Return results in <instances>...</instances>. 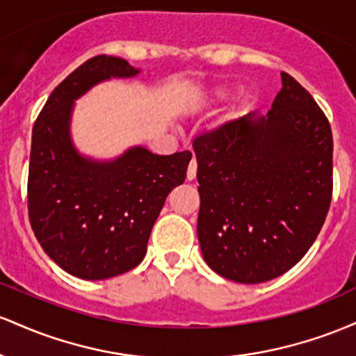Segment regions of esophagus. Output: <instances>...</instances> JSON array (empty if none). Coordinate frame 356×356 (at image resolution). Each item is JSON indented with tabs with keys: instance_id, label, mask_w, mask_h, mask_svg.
I'll return each instance as SVG.
<instances>
[{
	"instance_id": "34e87169",
	"label": "esophagus",
	"mask_w": 356,
	"mask_h": 356,
	"mask_svg": "<svg viewBox=\"0 0 356 356\" xmlns=\"http://www.w3.org/2000/svg\"><path fill=\"white\" fill-rule=\"evenodd\" d=\"M195 174H197V161L192 157L189 167H187V181H194Z\"/></svg>"
}]
</instances>
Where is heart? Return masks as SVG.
<instances>
[{
  "mask_svg": "<svg viewBox=\"0 0 356 356\" xmlns=\"http://www.w3.org/2000/svg\"><path fill=\"white\" fill-rule=\"evenodd\" d=\"M227 97V90L226 88H222V87H214V88H211L209 92L206 93V95H204V105H212V104H216V102H219V100H224Z\"/></svg>",
  "mask_w": 356,
  "mask_h": 356,
  "instance_id": "obj_1",
  "label": "heart"
}]
</instances>
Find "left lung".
Listing matches in <instances>:
<instances>
[{
  "label": "left lung",
  "mask_w": 356,
  "mask_h": 356,
  "mask_svg": "<svg viewBox=\"0 0 356 356\" xmlns=\"http://www.w3.org/2000/svg\"><path fill=\"white\" fill-rule=\"evenodd\" d=\"M266 115L251 112L194 140L204 261L226 280H275L320 234L333 192V137L288 73Z\"/></svg>",
  "instance_id": "obj_1"
}]
</instances>
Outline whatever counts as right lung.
Returning <instances> with one entry per match:
<instances>
[{"mask_svg": "<svg viewBox=\"0 0 356 356\" xmlns=\"http://www.w3.org/2000/svg\"><path fill=\"white\" fill-rule=\"evenodd\" d=\"M140 72L118 56H93L51 92L33 125L28 216L43 251L81 280H107L140 264L169 192L186 181L189 150L155 155L132 147L115 161L72 144L73 102L108 79Z\"/></svg>", "mask_w": 356, "mask_h": 356, "instance_id": "1", "label": "right lung"}]
</instances>
